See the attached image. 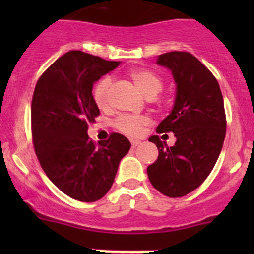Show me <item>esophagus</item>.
I'll return each mask as SVG.
<instances>
[{"label":"esophagus","mask_w":254,"mask_h":254,"mask_svg":"<svg viewBox=\"0 0 254 254\" xmlns=\"http://www.w3.org/2000/svg\"><path fill=\"white\" fill-rule=\"evenodd\" d=\"M140 145L139 140H131V146L132 147H136V146Z\"/></svg>","instance_id":"34e87169"}]
</instances>
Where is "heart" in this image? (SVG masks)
<instances>
[{"instance_id": "1", "label": "heart", "mask_w": 254, "mask_h": 254, "mask_svg": "<svg viewBox=\"0 0 254 254\" xmlns=\"http://www.w3.org/2000/svg\"><path fill=\"white\" fill-rule=\"evenodd\" d=\"M135 86L146 98H155L162 91V78L153 71L134 70L130 73ZM93 99L99 109H108L111 106V79L103 78L97 83L93 91ZM147 124V119L137 115H120L114 123L115 129L129 136H137L141 134L143 125Z\"/></svg>"}]
</instances>
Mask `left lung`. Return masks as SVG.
Here are the masks:
<instances>
[{"mask_svg": "<svg viewBox=\"0 0 254 254\" xmlns=\"http://www.w3.org/2000/svg\"><path fill=\"white\" fill-rule=\"evenodd\" d=\"M157 64L172 71L177 93L172 112L156 132H173L177 140L168 147L158 135L148 139L158 157L147 176L163 195L179 198L198 188L219 158L226 135L224 98L215 76L190 53L162 54Z\"/></svg>", "mask_w": 254, "mask_h": 254, "instance_id": "1", "label": "left lung"}]
</instances>
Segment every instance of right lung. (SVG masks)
Wrapping results in <instances>:
<instances>
[{
  "mask_svg": "<svg viewBox=\"0 0 254 254\" xmlns=\"http://www.w3.org/2000/svg\"><path fill=\"white\" fill-rule=\"evenodd\" d=\"M119 64L68 51L44 71L33 93V145L40 166L63 193L84 203L108 193L131 146L118 132L98 145L87 135L88 123L99 115L93 83Z\"/></svg>",
  "mask_w": 254,
  "mask_h": 254,
  "instance_id": "1",
  "label": "right lung"
}]
</instances>
